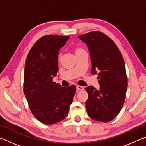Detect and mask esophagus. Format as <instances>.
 Instances as JSON below:
<instances>
[{
	"mask_svg": "<svg viewBox=\"0 0 146 146\" xmlns=\"http://www.w3.org/2000/svg\"><path fill=\"white\" fill-rule=\"evenodd\" d=\"M83 88H84L82 87V86H76V90H78V91L79 90H82Z\"/></svg>",
	"mask_w": 146,
	"mask_h": 146,
	"instance_id": "obj_1",
	"label": "esophagus"
}]
</instances>
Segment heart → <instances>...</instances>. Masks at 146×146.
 Masks as SVG:
<instances>
[{"instance_id":"obj_1","label":"heart","mask_w":146,"mask_h":146,"mask_svg":"<svg viewBox=\"0 0 146 146\" xmlns=\"http://www.w3.org/2000/svg\"><path fill=\"white\" fill-rule=\"evenodd\" d=\"M80 50H81V49H76V51H80Z\"/></svg>"}]
</instances>
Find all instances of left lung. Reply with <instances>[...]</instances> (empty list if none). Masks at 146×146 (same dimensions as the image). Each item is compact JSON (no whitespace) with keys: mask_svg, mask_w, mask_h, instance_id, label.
<instances>
[{"mask_svg":"<svg viewBox=\"0 0 146 146\" xmlns=\"http://www.w3.org/2000/svg\"><path fill=\"white\" fill-rule=\"evenodd\" d=\"M88 46L91 61V74L98 75L99 90L92 86L86 108L91 118L108 122L117 117L124 103L127 78L122 54L114 42L100 31L78 36Z\"/></svg>","mask_w":146,"mask_h":146,"instance_id":"8db88e82","label":"left lung"}]
</instances>
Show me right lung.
<instances>
[{
  "instance_id": "1",
  "label": "right lung",
  "mask_w": 146,
  "mask_h": 146,
  "mask_svg": "<svg viewBox=\"0 0 146 146\" xmlns=\"http://www.w3.org/2000/svg\"><path fill=\"white\" fill-rule=\"evenodd\" d=\"M70 36L48 35L35 43L27 56L24 93L32 114L44 124L67 117L76 86L62 87L53 82L58 71V55Z\"/></svg>"
}]
</instances>
